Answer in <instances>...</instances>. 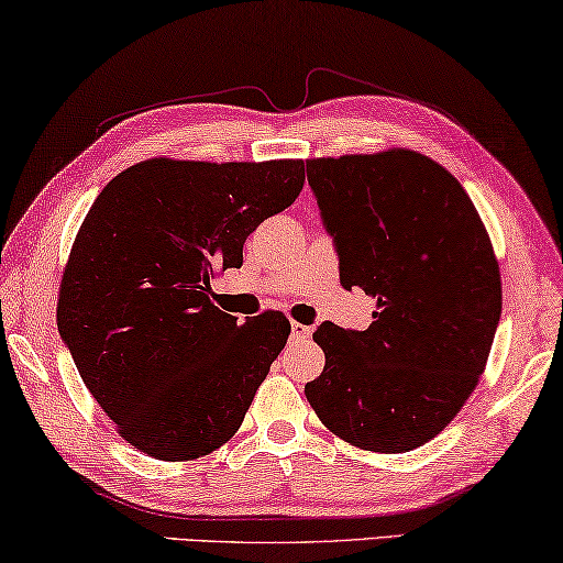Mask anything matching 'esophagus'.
Masks as SVG:
<instances>
[{
	"instance_id": "esophagus-1",
	"label": "esophagus",
	"mask_w": 563,
	"mask_h": 563,
	"mask_svg": "<svg viewBox=\"0 0 563 563\" xmlns=\"http://www.w3.org/2000/svg\"><path fill=\"white\" fill-rule=\"evenodd\" d=\"M310 333H313V330H310V325H302V323H292V325H290V341H292V343L308 341Z\"/></svg>"
}]
</instances>
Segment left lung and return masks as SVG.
I'll use <instances>...</instances> for the list:
<instances>
[{
	"label": "left lung",
	"instance_id": "8db88e82",
	"mask_svg": "<svg viewBox=\"0 0 563 563\" xmlns=\"http://www.w3.org/2000/svg\"><path fill=\"white\" fill-rule=\"evenodd\" d=\"M341 285L376 298L365 330L318 325L325 368L306 383L320 421L365 451H413L453 421L486 368L501 275L474 202L410 150L308 159Z\"/></svg>",
	"mask_w": 563,
	"mask_h": 563
}]
</instances>
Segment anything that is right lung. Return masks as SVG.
<instances>
[{"instance_id": "add662e5", "label": "right lung", "mask_w": 563, "mask_h": 563, "mask_svg": "<svg viewBox=\"0 0 563 563\" xmlns=\"http://www.w3.org/2000/svg\"><path fill=\"white\" fill-rule=\"evenodd\" d=\"M300 159H147L104 185L79 228L57 328L122 439L159 461L220 449L290 333L280 313L238 318L210 302L218 267L243 265L263 220L290 208Z\"/></svg>"}]
</instances>
